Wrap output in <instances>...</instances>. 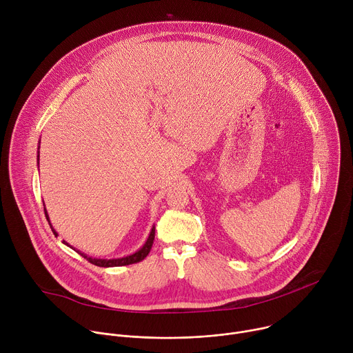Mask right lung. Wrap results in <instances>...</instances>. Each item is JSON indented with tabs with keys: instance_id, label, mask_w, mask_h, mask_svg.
<instances>
[{
	"instance_id": "obj_1",
	"label": "right lung",
	"mask_w": 353,
	"mask_h": 353,
	"mask_svg": "<svg viewBox=\"0 0 353 353\" xmlns=\"http://www.w3.org/2000/svg\"><path fill=\"white\" fill-rule=\"evenodd\" d=\"M39 145H40V142H39ZM40 148V146H39ZM37 161H39V152H37ZM44 214H46V218H47V221H48V225H50V228H52V230H53V233H54V236L57 237L59 236V233L56 232V229L53 228V225H52V222H50V218H48V214H47V211H46V207H44ZM154 239H155V226L150 229V233H149V236H148V239H146V241H145V244L138 250V251H135L134 254H130V256H125V257H121V259H92V257H89V256H86L85 253H81L79 250H75L72 245H70L65 240H63V243L64 244H67L68 247H71V248H74L77 253H79L83 259H86L89 263H92L93 265H97V267H105V268H108V267H121V265H130V264H135V263H139V261H142L148 254H149V251H150V248H152V244H154Z\"/></svg>"
}]
</instances>
